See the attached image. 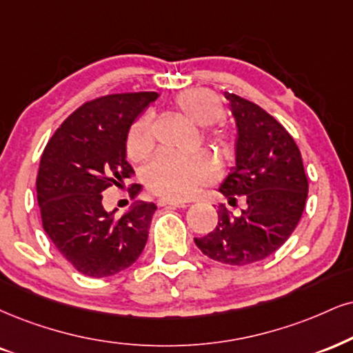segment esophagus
<instances>
[{
	"instance_id": "34e87169",
	"label": "esophagus",
	"mask_w": 353,
	"mask_h": 353,
	"mask_svg": "<svg viewBox=\"0 0 353 353\" xmlns=\"http://www.w3.org/2000/svg\"><path fill=\"white\" fill-rule=\"evenodd\" d=\"M160 206H170V208H186L185 203L181 201H173V199H160Z\"/></svg>"
}]
</instances>
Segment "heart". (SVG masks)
<instances>
[{
  "mask_svg": "<svg viewBox=\"0 0 353 353\" xmlns=\"http://www.w3.org/2000/svg\"><path fill=\"white\" fill-rule=\"evenodd\" d=\"M175 111L190 123L196 125H210L208 141L221 152L228 154L234 147V134L228 125L216 124L224 117V101L210 90H186L176 94L173 101ZM155 132L150 114H142L134 121L128 134L125 150L130 160H143L154 150ZM217 175L216 163L211 157L199 154L194 157L160 155L145 168L147 188L157 196L167 199H188L196 194L199 188L214 181Z\"/></svg>",
  "mask_w": 353,
  "mask_h": 353,
  "instance_id": "b5f03b06",
  "label": "heart"
}]
</instances>
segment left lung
I'll return each instance as SVG.
<instances>
[{"mask_svg": "<svg viewBox=\"0 0 353 353\" xmlns=\"http://www.w3.org/2000/svg\"><path fill=\"white\" fill-rule=\"evenodd\" d=\"M237 123V165L219 191L230 204L247 199V210L232 216L225 206L212 232L196 237L204 255L225 265H249L267 259L288 241L301 219L307 176L294 139L259 104L225 93Z\"/></svg>", "mask_w": 353, "mask_h": 353, "instance_id": "8db88e82", "label": "left lung"}]
</instances>
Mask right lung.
Returning <instances> with one entry per match:
<instances>
[{"instance_id": "add662e5", "label": "right lung", "mask_w": 353, "mask_h": 353, "mask_svg": "<svg viewBox=\"0 0 353 353\" xmlns=\"http://www.w3.org/2000/svg\"><path fill=\"white\" fill-rule=\"evenodd\" d=\"M159 93H117L81 104L43 149L37 173L42 228L57 250L86 276H111L130 267L149 239L154 203H137L114 217L103 193L134 176L125 141L134 119ZM141 185L129 186L136 196Z\"/></svg>"}]
</instances>
